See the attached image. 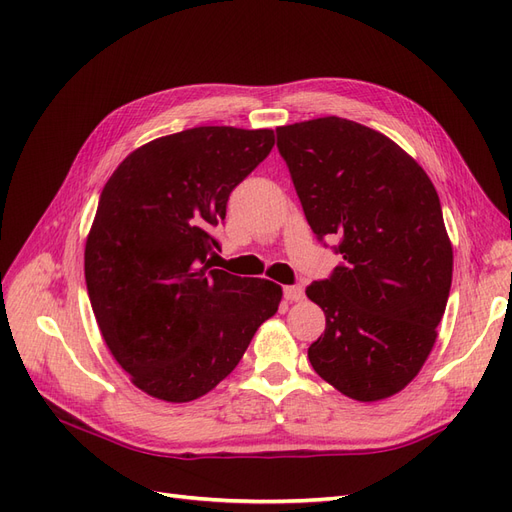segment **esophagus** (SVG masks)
Masks as SVG:
<instances>
[{
  "label": "esophagus",
  "instance_id": "obj_1",
  "mask_svg": "<svg viewBox=\"0 0 512 512\" xmlns=\"http://www.w3.org/2000/svg\"><path fill=\"white\" fill-rule=\"evenodd\" d=\"M284 297L288 301H301L305 297V290H303V286H286L284 288Z\"/></svg>",
  "mask_w": 512,
  "mask_h": 512
}]
</instances>
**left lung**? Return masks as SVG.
I'll return each mask as SVG.
<instances>
[{
  "mask_svg": "<svg viewBox=\"0 0 512 512\" xmlns=\"http://www.w3.org/2000/svg\"><path fill=\"white\" fill-rule=\"evenodd\" d=\"M275 132L307 224L318 239L339 237L344 258L305 290L327 316L309 363L350 399L391 397L425 365L451 292L438 192L389 136L356 121L320 117Z\"/></svg>",
  "mask_w": 512,
  "mask_h": 512,
  "instance_id": "obj_1",
  "label": "left lung"
}]
</instances>
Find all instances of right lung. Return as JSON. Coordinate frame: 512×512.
<instances>
[{
  "mask_svg": "<svg viewBox=\"0 0 512 512\" xmlns=\"http://www.w3.org/2000/svg\"><path fill=\"white\" fill-rule=\"evenodd\" d=\"M273 130L203 126L156 138L100 194L85 282L104 342L143 393L185 404L215 389L282 301V286L213 269L230 192Z\"/></svg>",
  "mask_w": 512,
  "mask_h": 512,
  "instance_id": "obj_1",
  "label": "right lung"
}]
</instances>
